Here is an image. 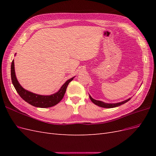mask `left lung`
<instances>
[{
	"label": "left lung",
	"instance_id": "left-lung-1",
	"mask_svg": "<svg viewBox=\"0 0 156 156\" xmlns=\"http://www.w3.org/2000/svg\"><path fill=\"white\" fill-rule=\"evenodd\" d=\"M89 97L90 99V100L94 103V104L99 106V107H103V108H114V107H119L122 104H124L125 103L128 101L129 100H131V98H128L127 99V100L123 101H121V102H119V103H105L103 101H99V100H96L93 99L91 96L89 94Z\"/></svg>",
	"mask_w": 156,
	"mask_h": 156
}]
</instances>
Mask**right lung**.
Returning a JSON list of instances; mask_svg holds the SVG:
<instances>
[{"label": "right lung", "mask_w": 156, "mask_h": 156, "mask_svg": "<svg viewBox=\"0 0 156 156\" xmlns=\"http://www.w3.org/2000/svg\"><path fill=\"white\" fill-rule=\"evenodd\" d=\"M75 77L68 79L66 81L63 85L60 87L59 90L51 95H40L35 93L31 92L23 88L17 81L16 75L15 67H14V60H12L11 65V78L13 87H15L17 92L21 98L26 102L29 103L31 105L40 108H48L53 107L58 103L64 96L65 92L68 84L72 81Z\"/></svg>", "instance_id": "add662e5"}]
</instances>
